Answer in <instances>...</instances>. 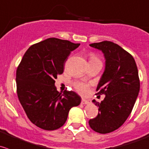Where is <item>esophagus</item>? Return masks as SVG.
Wrapping results in <instances>:
<instances>
[{
	"mask_svg": "<svg viewBox=\"0 0 149 149\" xmlns=\"http://www.w3.org/2000/svg\"><path fill=\"white\" fill-rule=\"evenodd\" d=\"M81 103L84 105H88V104L91 103L90 100H86V99H82L81 100Z\"/></svg>",
	"mask_w": 149,
	"mask_h": 149,
	"instance_id": "esophagus-1",
	"label": "esophagus"
}]
</instances>
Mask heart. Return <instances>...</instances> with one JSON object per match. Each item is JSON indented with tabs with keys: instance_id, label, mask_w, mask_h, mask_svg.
<instances>
[{
	"instance_id": "obj_1",
	"label": "heart",
	"mask_w": 149,
	"mask_h": 149,
	"mask_svg": "<svg viewBox=\"0 0 149 149\" xmlns=\"http://www.w3.org/2000/svg\"><path fill=\"white\" fill-rule=\"evenodd\" d=\"M90 61H95V60H99V59L95 55V54H92L90 55ZM73 86H74L75 89L79 93L81 94V95H86L89 92V86L87 84H85L84 82L81 81H76L73 83Z\"/></svg>"
}]
</instances>
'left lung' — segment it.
Segmentation results:
<instances>
[{
	"mask_svg": "<svg viewBox=\"0 0 149 149\" xmlns=\"http://www.w3.org/2000/svg\"><path fill=\"white\" fill-rule=\"evenodd\" d=\"M102 52L105 68L96 90L105 95L98 107V114L89 121L94 131L106 134L120 127L132 112L140 91L138 70L133 57L120 46L108 41L91 44Z\"/></svg>",
	"mask_w": 149,
	"mask_h": 149,
	"instance_id": "8db88e82",
	"label": "left lung"
}]
</instances>
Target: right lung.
Instances as JSON below:
<instances>
[{
  "mask_svg": "<svg viewBox=\"0 0 149 149\" xmlns=\"http://www.w3.org/2000/svg\"><path fill=\"white\" fill-rule=\"evenodd\" d=\"M67 40L50 38L26 51L16 73L19 100L30 122L45 130L61 127L81 97L73 91L58 92L54 83L70 52L79 47Z\"/></svg>",
  "mask_w": 149,
  "mask_h": 149,
  "instance_id": "right-lung-1",
  "label": "right lung"
}]
</instances>
